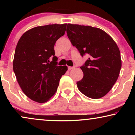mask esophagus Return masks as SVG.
<instances>
[{"instance_id": "esophagus-1", "label": "esophagus", "mask_w": 135, "mask_h": 135, "mask_svg": "<svg viewBox=\"0 0 135 135\" xmlns=\"http://www.w3.org/2000/svg\"><path fill=\"white\" fill-rule=\"evenodd\" d=\"M74 67H71V66H68V70H71V69H74Z\"/></svg>"}]
</instances>
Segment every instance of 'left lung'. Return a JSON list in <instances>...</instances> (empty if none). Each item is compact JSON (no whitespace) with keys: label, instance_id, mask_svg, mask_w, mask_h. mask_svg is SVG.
Instances as JSON below:
<instances>
[{"label":"left lung","instance_id":"1","mask_svg":"<svg viewBox=\"0 0 135 135\" xmlns=\"http://www.w3.org/2000/svg\"><path fill=\"white\" fill-rule=\"evenodd\" d=\"M66 32L80 55H89L80 67L84 77L77 82L79 91L92 99L104 97L120 71L122 60L117 45L109 35L98 27L69 23Z\"/></svg>","mask_w":135,"mask_h":135}]
</instances>
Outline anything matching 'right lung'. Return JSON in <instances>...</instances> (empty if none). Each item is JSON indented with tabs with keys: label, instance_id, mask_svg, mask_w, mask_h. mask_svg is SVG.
Wrapping results in <instances>:
<instances>
[{
	"label": "right lung",
	"instance_id": "add662e5",
	"mask_svg": "<svg viewBox=\"0 0 135 135\" xmlns=\"http://www.w3.org/2000/svg\"><path fill=\"white\" fill-rule=\"evenodd\" d=\"M67 24L37 26L27 31L18 40L13 68L23 93L31 100L47 102L55 95L66 66H56L54 45L64 36ZM52 56L53 60L49 61Z\"/></svg>",
	"mask_w": 135,
	"mask_h": 135
}]
</instances>
